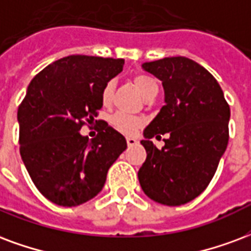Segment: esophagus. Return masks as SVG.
Listing matches in <instances>:
<instances>
[{
	"label": "esophagus",
	"instance_id": "1",
	"mask_svg": "<svg viewBox=\"0 0 251 251\" xmlns=\"http://www.w3.org/2000/svg\"><path fill=\"white\" fill-rule=\"evenodd\" d=\"M126 142H127V146H134V145L138 144V141L133 138V137H127L126 138Z\"/></svg>",
	"mask_w": 251,
	"mask_h": 251
}]
</instances>
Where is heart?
Here are the masks:
<instances>
[{
    "label": "heart",
    "mask_w": 251,
    "mask_h": 251,
    "mask_svg": "<svg viewBox=\"0 0 251 251\" xmlns=\"http://www.w3.org/2000/svg\"><path fill=\"white\" fill-rule=\"evenodd\" d=\"M133 83L134 86L138 89V92L144 96L145 98L150 97L151 94L158 92V83L154 78L145 75V74H138L133 78ZM114 88L116 83L114 81H107L105 83V86L101 92V101L105 106H110L113 102V97H114ZM110 124L117 130L124 133V134H134L135 131L140 129L142 126V121L137 117L129 116L125 113H116L110 117Z\"/></svg>",
    "instance_id": "obj_1"
}]
</instances>
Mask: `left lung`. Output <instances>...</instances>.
<instances>
[{
  "instance_id": "left-lung-1",
  "label": "left lung",
  "mask_w": 251,
  "mask_h": 251,
  "mask_svg": "<svg viewBox=\"0 0 251 251\" xmlns=\"http://www.w3.org/2000/svg\"><path fill=\"white\" fill-rule=\"evenodd\" d=\"M162 81L165 105L144 131L146 161L138 170L145 194L179 206L198 197L214 177L229 142L230 106L217 79L186 57L142 65ZM169 133L158 150L150 138Z\"/></svg>"
}]
</instances>
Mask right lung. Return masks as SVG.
<instances>
[{"label":"right lung","mask_w":251,"mask_h":251,"mask_svg":"<svg viewBox=\"0 0 251 251\" xmlns=\"http://www.w3.org/2000/svg\"><path fill=\"white\" fill-rule=\"evenodd\" d=\"M124 64L121 58L69 55L48 65L29 83L17 113L20 154L49 201L70 207L92 200L127 148L125 137L105 121L93 140L79 134L98 116L102 89Z\"/></svg>","instance_id":"1"}]
</instances>
